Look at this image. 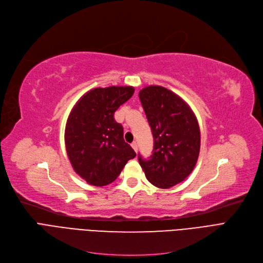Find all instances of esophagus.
Returning <instances> with one entry per match:
<instances>
[{"label":"esophagus","instance_id":"obj_1","mask_svg":"<svg viewBox=\"0 0 263 263\" xmlns=\"http://www.w3.org/2000/svg\"><path fill=\"white\" fill-rule=\"evenodd\" d=\"M132 147H133V149H134L136 152L138 151V143L136 142V141H134V142L132 143Z\"/></svg>","mask_w":263,"mask_h":263}]
</instances>
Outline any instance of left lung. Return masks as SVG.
Here are the masks:
<instances>
[{"label": "left lung", "instance_id": "left-lung-1", "mask_svg": "<svg viewBox=\"0 0 263 263\" xmlns=\"http://www.w3.org/2000/svg\"><path fill=\"white\" fill-rule=\"evenodd\" d=\"M139 99L153 135L149 160L138 156L149 182L171 188L193 172L200 151V128L192 108L176 93L161 86L140 90Z\"/></svg>", "mask_w": 263, "mask_h": 263}]
</instances>
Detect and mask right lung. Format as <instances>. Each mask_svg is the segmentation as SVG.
<instances>
[{"label":"right lung","instance_id":"add662e5","mask_svg":"<svg viewBox=\"0 0 263 263\" xmlns=\"http://www.w3.org/2000/svg\"><path fill=\"white\" fill-rule=\"evenodd\" d=\"M134 87L95 88L70 111L65 146L76 173L93 186L112 183L136 152L124 140V129L114 113L134 95Z\"/></svg>","mask_w":263,"mask_h":263}]
</instances>
